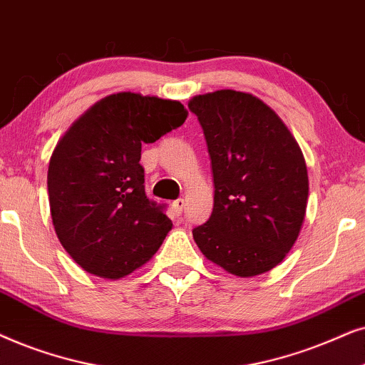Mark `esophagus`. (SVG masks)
Returning <instances> with one entry per match:
<instances>
[{
  "instance_id": "esophagus-1",
  "label": "esophagus",
  "mask_w": 365,
  "mask_h": 365,
  "mask_svg": "<svg viewBox=\"0 0 365 365\" xmlns=\"http://www.w3.org/2000/svg\"><path fill=\"white\" fill-rule=\"evenodd\" d=\"M173 210L178 213V215H182L183 210H185V200L183 198H178V200L173 202Z\"/></svg>"
}]
</instances>
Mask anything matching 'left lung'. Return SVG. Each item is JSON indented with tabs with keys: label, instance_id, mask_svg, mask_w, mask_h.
Here are the masks:
<instances>
[{
	"label": "left lung",
	"instance_id": "obj_1",
	"mask_svg": "<svg viewBox=\"0 0 365 365\" xmlns=\"http://www.w3.org/2000/svg\"><path fill=\"white\" fill-rule=\"evenodd\" d=\"M210 155L213 210L193 228L202 254L239 277L279 265L297 240L309 197L304 155L275 111L233 90L188 103Z\"/></svg>",
	"mask_w": 365,
	"mask_h": 365
}]
</instances>
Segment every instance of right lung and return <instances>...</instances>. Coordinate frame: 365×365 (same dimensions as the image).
<instances>
[{
	"instance_id": "obj_1",
	"label": "right lung",
	"mask_w": 365,
	"mask_h": 365,
	"mask_svg": "<svg viewBox=\"0 0 365 365\" xmlns=\"http://www.w3.org/2000/svg\"><path fill=\"white\" fill-rule=\"evenodd\" d=\"M187 120L180 101L116 93L91 106L56 145L48 167L55 232L81 269L132 274L160 249L172 220L145 193L142 145Z\"/></svg>"
}]
</instances>
